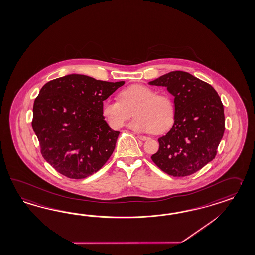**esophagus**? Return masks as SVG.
<instances>
[{
    "mask_svg": "<svg viewBox=\"0 0 255 255\" xmlns=\"http://www.w3.org/2000/svg\"><path fill=\"white\" fill-rule=\"evenodd\" d=\"M137 138L140 139L141 141H146L148 138L146 136H143V135H137Z\"/></svg>",
    "mask_w": 255,
    "mask_h": 255,
    "instance_id": "obj_1",
    "label": "esophagus"
}]
</instances>
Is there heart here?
<instances>
[{"mask_svg":"<svg viewBox=\"0 0 255 255\" xmlns=\"http://www.w3.org/2000/svg\"><path fill=\"white\" fill-rule=\"evenodd\" d=\"M120 100L107 98L101 104V114L112 129L121 128L133 115L129 128L139 132L161 133L171 126L175 116L173 101L166 95L155 93L151 87L136 84L122 90Z\"/></svg>","mask_w":255,"mask_h":255,"instance_id":"obj_1","label":"heart"}]
</instances>
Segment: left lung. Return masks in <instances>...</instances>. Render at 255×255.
I'll list each match as a JSON object with an SVG mask.
<instances>
[{"label": "left lung", "mask_w": 255, "mask_h": 255, "mask_svg": "<svg viewBox=\"0 0 255 255\" xmlns=\"http://www.w3.org/2000/svg\"><path fill=\"white\" fill-rule=\"evenodd\" d=\"M166 87L174 97V124L158 138L159 149L151 156L173 177L195 173L212 161L225 130L223 104L211 85L193 75L173 71L148 83Z\"/></svg>", "instance_id": "left-lung-1"}]
</instances>
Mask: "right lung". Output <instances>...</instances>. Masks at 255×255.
<instances>
[{"mask_svg": "<svg viewBox=\"0 0 255 255\" xmlns=\"http://www.w3.org/2000/svg\"><path fill=\"white\" fill-rule=\"evenodd\" d=\"M124 85L72 74L40 89L33 106L32 128L44 159L59 173L84 179L108 161L120 131L102 117L101 104Z\"/></svg>", "mask_w": 255, "mask_h": 255, "instance_id": "1", "label": "right lung"}]
</instances>
